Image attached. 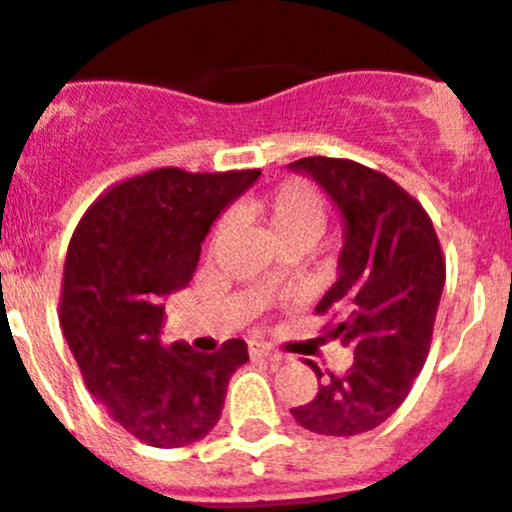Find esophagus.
Returning a JSON list of instances; mask_svg holds the SVG:
<instances>
[{
  "label": "esophagus",
  "mask_w": 512,
  "mask_h": 512,
  "mask_svg": "<svg viewBox=\"0 0 512 512\" xmlns=\"http://www.w3.org/2000/svg\"><path fill=\"white\" fill-rule=\"evenodd\" d=\"M248 354L251 356H259V359H266V361H282L284 356L279 354V351H274V348L269 346H261V343H251V348H248Z\"/></svg>",
  "instance_id": "esophagus-1"
}]
</instances>
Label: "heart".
Masks as SVG:
<instances>
[{
	"mask_svg": "<svg viewBox=\"0 0 512 512\" xmlns=\"http://www.w3.org/2000/svg\"><path fill=\"white\" fill-rule=\"evenodd\" d=\"M248 210L259 223L266 225L279 246L289 241L312 243L323 233L325 220H328V205L323 194L300 179H289L264 197H256ZM220 230L223 225H217L215 233Z\"/></svg>",
	"mask_w": 512,
	"mask_h": 512,
	"instance_id": "1",
	"label": "heart"
}]
</instances>
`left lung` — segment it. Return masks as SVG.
Returning <instances> with one entry per match:
<instances>
[{"instance_id": "left-lung-1", "label": "left lung", "mask_w": 512, "mask_h": 512, "mask_svg": "<svg viewBox=\"0 0 512 512\" xmlns=\"http://www.w3.org/2000/svg\"><path fill=\"white\" fill-rule=\"evenodd\" d=\"M289 169L310 174L343 215L338 279L315 312L333 315L325 333L354 351L348 372H328L315 400L292 415L320 436H356L390 418L423 369L446 261L428 212L382 171L328 156Z\"/></svg>"}]
</instances>
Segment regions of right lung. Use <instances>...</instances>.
I'll use <instances>...</instances> for the list:
<instances>
[{"label":"right lung","instance_id":"1","mask_svg":"<svg viewBox=\"0 0 512 512\" xmlns=\"http://www.w3.org/2000/svg\"><path fill=\"white\" fill-rule=\"evenodd\" d=\"M259 169L189 174L153 169L115 184L71 235L61 328L87 390L138 441L171 449L205 438L220 420L228 382L248 361L246 341L215 354L161 346L164 297L187 287L215 217Z\"/></svg>","mask_w":512,"mask_h":512}]
</instances>
